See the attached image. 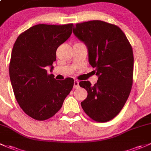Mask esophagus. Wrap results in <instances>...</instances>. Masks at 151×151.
I'll list each match as a JSON object with an SVG mask.
<instances>
[{
	"mask_svg": "<svg viewBox=\"0 0 151 151\" xmlns=\"http://www.w3.org/2000/svg\"><path fill=\"white\" fill-rule=\"evenodd\" d=\"M74 88H78L79 87V81L77 80L74 81Z\"/></svg>",
	"mask_w": 151,
	"mask_h": 151,
	"instance_id": "esophagus-1",
	"label": "esophagus"
}]
</instances>
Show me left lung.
<instances>
[{
  "instance_id": "obj_1",
  "label": "left lung",
  "mask_w": 151,
  "mask_h": 151,
  "mask_svg": "<svg viewBox=\"0 0 151 151\" xmlns=\"http://www.w3.org/2000/svg\"><path fill=\"white\" fill-rule=\"evenodd\" d=\"M73 33L86 45L88 61L98 76L94 86L88 81L79 82L88 93L81 105L92 120L109 122L120 113L131 92L132 47L120 27L101 20L77 23Z\"/></svg>"
}]
</instances>
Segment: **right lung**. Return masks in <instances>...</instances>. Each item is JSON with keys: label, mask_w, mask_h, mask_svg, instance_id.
I'll use <instances>...</instances> for the list:
<instances>
[{"label": "right lung", "mask_w": 151, "mask_h": 151, "mask_svg": "<svg viewBox=\"0 0 151 151\" xmlns=\"http://www.w3.org/2000/svg\"><path fill=\"white\" fill-rule=\"evenodd\" d=\"M73 24H39L22 32L15 41L9 76L15 98L29 117L44 121L54 116L70 94L74 80L57 81L46 67L56 60V52L70 36Z\"/></svg>", "instance_id": "right-lung-1"}]
</instances>
